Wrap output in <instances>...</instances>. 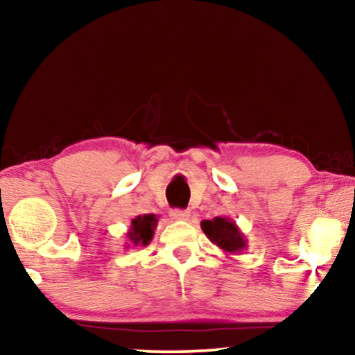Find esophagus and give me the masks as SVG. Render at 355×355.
Segmentation results:
<instances>
[{
  "mask_svg": "<svg viewBox=\"0 0 355 355\" xmlns=\"http://www.w3.org/2000/svg\"><path fill=\"white\" fill-rule=\"evenodd\" d=\"M169 215H171L173 220H176V221H187L189 218H191V213H189L187 210H171Z\"/></svg>",
  "mask_w": 355,
  "mask_h": 355,
  "instance_id": "esophagus-1",
  "label": "esophagus"
}]
</instances>
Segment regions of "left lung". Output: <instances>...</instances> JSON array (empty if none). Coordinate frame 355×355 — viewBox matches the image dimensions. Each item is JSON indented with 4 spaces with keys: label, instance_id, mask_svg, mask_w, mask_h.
<instances>
[{
    "label": "left lung",
    "instance_id": "obj_1",
    "mask_svg": "<svg viewBox=\"0 0 355 355\" xmlns=\"http://www.w3.org/2000/svg\"><path fill=\"white\" fill-rule=\"evenodd\" d=\"M200 226L211 244L220 247L226 255H241L247 249V237L244 232L239 230L234 220H230L227 216L203 220Z\"/></svg>",
    "mask_w": 355,
    "mask_h": 355
}]
</instances>
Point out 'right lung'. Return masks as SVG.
Listing matches in <instances>:
<instances>
[{"label": "right lung", "mask_w": 355, "mask_h": 355, "mask_svg": "<svg viewBox=\"0 0 355 355\" xmlns=\"http://www.w3.org/2000/svg\"><path fill=\"white\" fill-rule=\"evenodd\" d=\"M157 225H158V216L153 215V213L135 216L134 220L130 221V226H129L128 232H125V237H128V242H125V249H128V247H139V245L145 247V245H148L153 239Z\"/></svg>", "instance_id": "right-lung-1"}]
</instances>
